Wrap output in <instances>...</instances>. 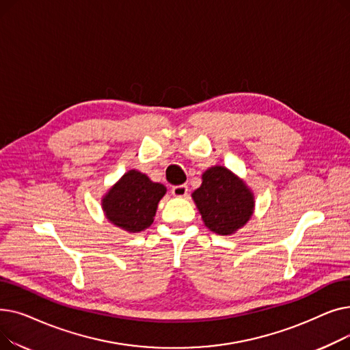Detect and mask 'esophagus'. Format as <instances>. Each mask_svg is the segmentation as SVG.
I'll list each match as a JSON object with an SVG mask.
<instances>
[{"label":"esophagus","mask_w":350,"mask_h":350,"mask_svg":"<svg viewBox=\"0 0 350 350\" xmlns=\"http://www.w3.org/2000/svg\"><path fill=\"white\" fill-rule=\"evenodd\" d=\"M187 191H189V187L186 185H180V186H174L172 189V194L174 197H186L187 196Z\"/></svg>","instance_id":"obj_1"}]
</instances>
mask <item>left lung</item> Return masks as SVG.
<instances>
[{"label":"left lung","mask_w":350,"mask_h":350,"mask_svg":"<svg viewBox=\"0 0 350 350\" xmlns=\"http://www.w3.org/2000/svg\"><path fill=\"white\" fill-rule=\"evenodd\" d=\"M201 178L203 183L191 197L206 227L219 235H230L244 227L255 206L245 183L223 165L210 167Z\"/></svg>","instance_id":"left-lung-1"}]
</instances>
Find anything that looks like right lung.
I'll list each match as a JSON object with an SVG mask.
<instances>
[{"instance_id": "right-lung-1", "label": "right lung", "mask_w": 350, "mask_h": 350, "mask_svg": "<svg viewBox=\"0 0 350 350\" xmlns=\"http://www.w3.org/2000/svg\"><path fill=\"white\" fill-rule=\"evenodd\" d=\"M165 187L137 170H129L102 198L106 218L127 232L149 228Z\"/></svg>"}]
</instances>
